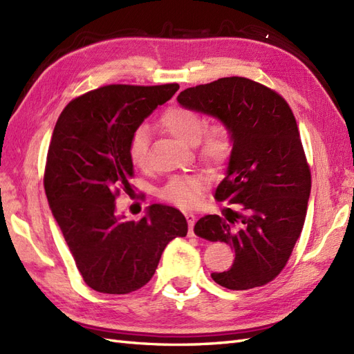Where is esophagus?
I'll return each instance as SVG.
<instances>
[{
	"label": "esophagus",
	"mask_w": 354,
	"mask_h": 354,
	"mask_svg": "<svg viewBox=\"0 0 354 354\" xmlns=\"http://www.w3.org/2000/svg\"><path fill=\"white\" fill-rule=\"evenodd\" d=\"M186 219L189 223V236L194 237L195 232H194V225H195V214L192 213H186Z\"/></svg>",
	"instance_id": "esophagus-1"
}]
</instances>
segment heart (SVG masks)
<instances>
[{"mask_svg":"<svg viewBox=\"0 0 354 354\" xmlns=\"http://www.w3.org/2000/svg\"><path fill=\"white\" fill-rule=\"evenodd\" d=\"M160 124L187 145H198L200 158L210 163H223L232 150V136L225 124L212 126L205 131V120L200 112L183 105L171 106L163 112ZM150 133L145 126L136 127L129 140V159L133 165L142 167L147 160ZM204 178L200 176H176L162 187L160 196L180 207H194L201 200Z\"/></svg>","mask_w":354,"mask_h":354,"instance_id":"b5f03b06","label":"heart"}]
</instances>
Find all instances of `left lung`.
Returning <instances> with one entry per match:
<instances>
[{
	"instance_id": "left-lung-1",
	"label": "left lung",
	"mask_w": 354,
	"mask_h": 354,
	"mask_svg": "<svg viewBox=\"0 0 354 354\" xmlns=\"http://www.w3.org/2000/svg\"><path fill=\"white\" fill-rule=\"evenodd\" d=\"M177 100L218 118L232 136L228 168L214 198L234 204V210L207 214L194 228L196 236L236 252L230 269L212 278L228 290L266 286L288 261L311 194L296 118L277 91L240 76L186 88Z\"/></svg>"
}]
</instances>
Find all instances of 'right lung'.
<instances>
[{
  "label": "right lung",
  "mask_w": 354,
  "mask_h": 354,
  "mask_svg": "<svg viewBox=\"0 0 354 354\" xmlns=\"http://www.w3.org/2000/svg\"><path fill=\"white\" fill-rule=\"evenodd\" d=\"M177 90L178 84L106 85L73 99L54 127L43 178L48 203L77 270L99 292L144 287L165 246L187 234L174 207L153 204L138 222L115 212L120 189L132 192V132Z\"/></svg>",
  "instance_id": "1"
}]
</instances>
